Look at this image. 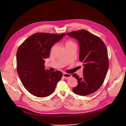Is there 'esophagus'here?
Returning <instances> with one entry per match:
<instances>
[{
  "label": "esophagus",
  "mask_w": 126,
  "mask_h": 126,
  "mask_svg": "<svg viewBox=\"0 0 126 126\" xmlns=\"http://www.w3.org/2000/svg\"><path fill=\"white\" fill-rule=\"evenodd\" d=\"M63 77L64 78V79H69V78H70L72 76H71V74H68V73H63Z\"/></svg>",
  "instance_id": "34e87169"
}]
</instances>
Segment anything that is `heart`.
<instances>
[{"instance_id":"heart-1","label":"heart","mask_w":126,"mask_h":126,"mask_svg":"<svg viewBox=\"0 0 126 126\" xmlns=\"http://www.w3.org/2000/svg\"><path fill=\"white\" fill-rule=\"evenodd\" d=\"M71 45H76L75 43L71 40H68L65 42V47L71 46Z\"/></svg>"}]
</instances>
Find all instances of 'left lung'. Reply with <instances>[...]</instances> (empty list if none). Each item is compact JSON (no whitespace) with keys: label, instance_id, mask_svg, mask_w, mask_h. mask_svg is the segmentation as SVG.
<instances>
[{"label":"left lung","instance_id":"8db88e82","mask_svg":"<svg viewBox=\"0 0 126 126\" xmlns=\"http://www.w3.org/2000/svg\"><path fill=\"white\" fill-rule=\"evenodd\" d=\"M77 39L79 46V60L83 63V76L79 78L76 74L72 76L78 81L73 92L85 96L98 90L102 85L109 67L108 52L103 41L85 30L67 33Z\"/></svg>","mask_w":126,"mask_h":126}]
</instances>
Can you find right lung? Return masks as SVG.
<instances>
[{"instance_id": "1", "label": "right lung", "mask_w": 126, "mask_h": 126, "mask_svg": "<svg viewBox=\"0 0 126 126\" xmlns=\"http://www.w3.org/2000/svg\"><path fill=\"white\" fill-rule=\"evenodd\" d=\"M64 35L65 33H36L19 47L17 71L24 87L32 95L39 97L50 95L61 79V71L45 70L44 60L49 57L52 46Z\"/></svg>"}]
</instances>
